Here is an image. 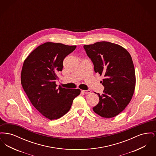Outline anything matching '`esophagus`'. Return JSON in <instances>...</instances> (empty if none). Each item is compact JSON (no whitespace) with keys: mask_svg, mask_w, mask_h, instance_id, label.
<instances>
[{"mask_svg":"<svg viewBox=\"0 0 156 156\" xmlns=\"http://www.w3.org/2000/svg\"><path fill=\"white\" fill-rule=\"evenodd\" d=\"M82 92L84 93V94H89L91 93V91L90 90H83Z\"/></svg>","mask_w":156,"mask_h":156,"instance_id":"obj_1","label":"esophagus"}]
</instances>
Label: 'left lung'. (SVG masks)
<instances>
[{"instance_id":"1","label":"left lung","mask_w":156,"mask_h":156,"mask_svg":"<svg viewBox=\"0 0 156 156\" xmlns=\"http://www.w3.org/2000/svg\"><path fill=\"white\" fill-rule=\"evenodd\" d=\"M83 48L94 66L104 75L103 94L93 110L105 118L115 117L129 104L134 94L136 76L132 57L125 48L108 41L84 45Z\"/></svg>"}]
</instances>
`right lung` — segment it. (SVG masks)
Segmentation results:
<instances>
[{"label":"right lung","mask_w":156,"mask_h":156,"mask_svg":"<svg viewBox=\"0 0 156 156\" xmlns=\"http://www.w3.org/2000/svg\"><path fill=\"white\" fill-rule=\"evenodd\" d=\"M76 45L47 42L30 53L23 65L21 83L31 103L50 120L59 119L69 111L79 89H68L55 83L63 60Z\"/></svg>","instance_id":"add662e5"}]
</instances>
